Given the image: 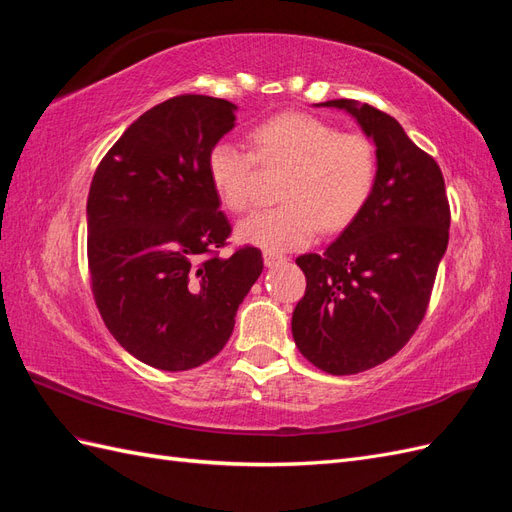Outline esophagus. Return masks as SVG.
<instances>
[{"mask_svg": "<svg viewBox=\"0 0 512 512\" xmlns=\"http://www.w3.org/2000/svg\"><path fill=\"white\" fill-rule=\"evenodd\" d=\"M262 258H265V267H269V269L277 267V265H280V262L286 260V256L277 254V252H265V254H262Z\"/></svg>", "mask_w": 512, "mask_h": 512, "instance_id": "esophagus-1", "label": "esophagus"}]
</instances>
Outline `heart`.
Instances as JSON below:
<instances>
[{
    "label": "heart",
    "mask_w": 512,
    "mask_h": 512,
    "mask_svg": "<svg viewBox=\"0 0 512 512\" xmlns=\"http://www.w3.org/2000/svg\"><path fill=\"white\" fill-rule=\"evenodd\" d=\"M256 156L237 143L220 141L209 151L207 170L220 203L245 211L259 158L265 168H284L282 205L247 215L237 226L243 243L284 252L314 239L318 226L335 232L365 207L378 175L376 149L361 134H342L305 113H284L252 130Z\"/></svg>",
    "instance_id": "1"
}]
</instances>
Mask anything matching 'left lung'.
<instances>
[{"label":"left lung","instance_id":"1","mask_svg":"<svg viewBox=\"0 0 512 512\" xmlns=\"http://www.w3.org/2000/svg\"><path fill=\"white\" fill-rule=\"evenodd\" d=\"M316 106L348 113L378 160L359 215L322 254L297 258L307 288L292 312L294 344L318 369L348 376L391 359L421 324L451 211L440 166L397 119L356 100Z\"/></svg>","mask_w":512,"mask_h":512}]
</instances>
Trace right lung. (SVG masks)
<instances>
[{"mask_svg": "<svg viewBox=\"0 0 512 512\" xmlns=\"http://www.w3.org/2000/svg\"><path fill=\"white\" fill-rule=\"evenodd\" d=\"M237 106L177 96L149 108L100 162L87 198L91 288L138 361L185 371L218 354L262 273V254L215 256L230 235L207 158Z\"/></svg>", "mask_w": 512, "mask_h": 512, "instance_id": "add662e5", "label": "right lung"}]
</instances>
